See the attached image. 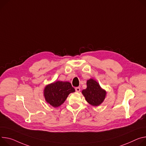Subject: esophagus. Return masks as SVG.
<instances>
[{
    "instance_id": "34e87169",
    "label": "esophagus",
    "mask_w": 146,
    "mask_h": 146,
    "mask_svg": "<svg viewBox=\"0 0 146 146\" xmlns=\"http://www.w3.org/2000/svg\"><path fill=\"white\" fill-rule=\"evenodd\" d=\"M75 90H76V91L77 92H79L80 91V87H76L75 88Z\"/></svg>"
}]
</instances>
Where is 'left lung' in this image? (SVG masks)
Here are the masks:
<instances>
[{
  "instance_id": "1",
  "label": "left lung",
  "mask_w": 146,
  "mask_h": 146,
  "mask_svg": "<svg viewBox=\"0 0 146 146\" xmlns=\"http://www.w3.org/2000/svg\"><path fill=\"white\" fill-rule=\"evenodd\" d=\"M82 93L87 102L94 107L100 105L107 96V91L93 78H90L87 81V88L82 90Z\"/></svg>"
}]
</instances>
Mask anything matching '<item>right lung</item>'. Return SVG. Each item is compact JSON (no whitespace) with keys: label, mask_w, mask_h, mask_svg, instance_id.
I'll return each instance as SVG.
<instances>
[{"label":"right lung","mask_w":146,"mask_h":146,"mask_svg":"<svg viewBox=\"0 0 146 146\" xmlns=\"http://www.w3.org/2000/svg\"><path fill=\"white\" fill-rule=\"evenodd\" d=\"M75 92L70 82L56 81L47 84L44 89V96L46 102L54 108L63 104L68 96Z\"/></svg>","instance_id":"right-lung-1"}]
</instances>
